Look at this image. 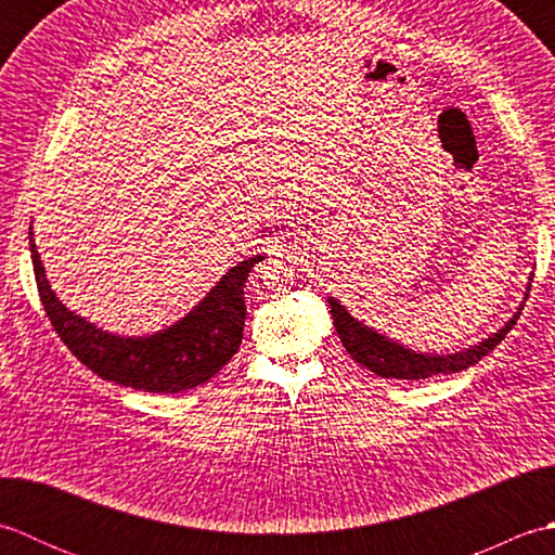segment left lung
<instances>
[{"label": "left lung", "mask_w": 555, "mask_h": 555, "mask_svg": "<svg viewBox=\"0 0 555 555\" xmlns=\"http://www.w3.org/2000/svg\"><path fill=\"white\" fill-rule=\"evenodd\" d=\"M326 302L328 308H332L334 326L338 332L340 344H344V348L348 350V356L352 360L360 362L362 367H367L370 372L379 374L382 379H410V382L429 379V376H436V374H455L473 367V364H477L481 358L489 356V352L501 344L522 310L520 305L517 312L499 328L496 334L479 340L477 346L453 352V356H431V352H417L400 346L396 340L374 332L372 326L358 322L356 317H352L336 298H328Z\"/></svg>", "instance_id": "obj_1"}]
</instances>
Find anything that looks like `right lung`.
Instances as JSON below:
<instances>
[{
	"label": "right lung",
	"instance_id": "right-lung-1",
	"mask_svg": "<svg viewBox=\"0 0 555 555\" xmlns=\"http://www.w3.org/2000/svg\"><path fill=\"white\" fill-rule=\"evenodd\" d=\"M30 257L40 300L64 346L90 372L150 393H181L209 382L243 340L245 279L262 255L243 259L179 322L150 336H116L70 312L54 296L30 229Z\"/></svg>",
	"mask_w": 555,
	"mask_h": 555
}]
</instances>
